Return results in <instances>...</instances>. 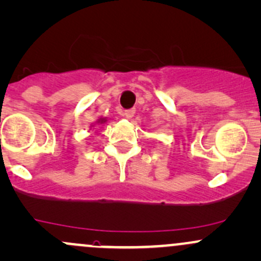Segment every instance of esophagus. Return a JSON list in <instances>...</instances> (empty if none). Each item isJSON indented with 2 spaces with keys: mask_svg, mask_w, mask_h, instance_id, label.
<instances>
[{
  "mask_svg": "<svg viewBox=\"0 0 261 261\" xmlns=\"http://www.w3.org/2000/svg\"><path fill=\"white\" fill-rule=\"evenodd\" d=\"M135 113H136L135 109H128V110L124 111V116L126 117V119H131V117L135 115Z\"/></svg>",
  "mask_w": 261,
  "mask_h": 261,
  "instance_id": "esophagus-1",
  "label": "esophagus"
}]
</instances>
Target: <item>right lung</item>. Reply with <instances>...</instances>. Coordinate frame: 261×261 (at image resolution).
Segmentation results:
<instances>
[{
	"instance_id": "1",
	"label": "right lung",
	"mask_w": 261,
	"mask_h": 261,
	"mask_svg": "<svg viewBox=\"0 0 261 261\" xmlns=\"http://www.w3.org/2000/svg\"><path fill=\"white\" fill-rule=\"evenodd\" d=\"M98 122L99 124H104V122H107V119H99Z\"/></svg>"
}]
</instances>
